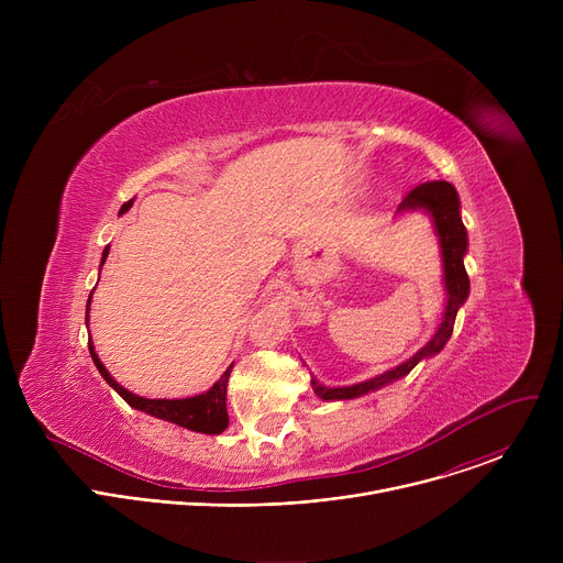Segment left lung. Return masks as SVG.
Listing matches in <instances>:
<instances>
[{"label": "left lung", "mask_w": 563, "mask_h": 563, "mask_svg": "<svg viewBox=\"0 0 563 563\" xmlns=\"http://www.w3.org/2000/svg\"><path fill=\"white\" fill-rule=\"evenodd\" d=\"M408 209H426L432 218H434V227L437 233L441 238V252H443V265H445V289H448V307H445V316L443 323L439 328V332L434 334V339L410 361H406L404 365H398L380 376H374L365 383H356L350 387H328L320 385L316 378L311 380L313 391L325 398V400H341V398H356L361 394L374 391L400 376H406L412 372V367L426 358L432 356L437 352L443 350V345L448 343V339L452 336L454 330V318L459 307L465 302L467 291H470V278L463 265V256L467 250V233L465 227L461 222L459 216V196L456 189L445 183V180H428L417 185L412 191L406 194L404 202L398 205V211H408Z\"/></svg>", "instance_id": "1"}]
</instances>
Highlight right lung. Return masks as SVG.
Masks as SVG:
<instances>
[{"mask_svg": "<svg viewBox=\"0 0 563 563\" xmlns=\"http://www.w3.org/2000/svg\"><path fill=\"white\" fill-rule=\"evenodd\" d=\"M131 205H133V200L124 202L120 213L129 211ZM107 256H109V247L102 254V265H104ZM89 302H91V298H89ZM89 352H91V358H93L96 367L104 376V380L126 400L131 408L142 410V412H146L151 417H157V419L172 421V423H176L180 428H187V430H194V432H205V434H220L229 426V417H227V380H229V374H231L233 365H229L227 372L220 376V380L213 383V387L209 391H205V394L189 396V398H142V396L124 389L120 383H115V378L107 372V367L98 358L91 341H89Z\"/></svg>", "mask_w": 563, "mask_h": 563, "instance_id": "obj_1", "label": "right lung"}]
</instances>
